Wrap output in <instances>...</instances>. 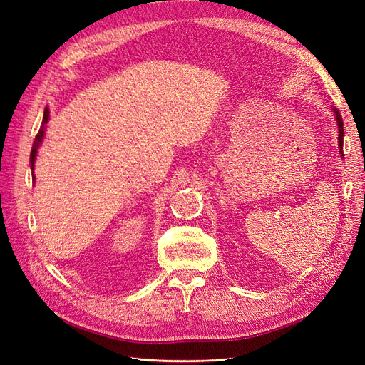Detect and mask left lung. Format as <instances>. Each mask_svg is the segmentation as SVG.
<instances>
[{"mask_svg": "<svg viewBox=\"0 0 365 365\" xmlns=\"http://www.w3.org/2000/svg\"><path fill=\"white\" fill-rule=\"evenodd\" d=\"M334 113L336 116V124H338V147H339V153L343 155V136H344V128H343V118H341V115L338 112V109L334 108Z\"/></svg>", "mask_w": 365, "mask_h": 365, "instance_id": "1", "label": "left lung"}]
</instances>
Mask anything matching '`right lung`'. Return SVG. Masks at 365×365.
<instances>
[{"mask_svg": "<svg viewBox=\"0 0 365 365\" xmlns=\"http://www.w3.org/2000/svg\"><path fill=\"white\" fill-rule=\"evenodd\" d=\"M48 118H50V110L48 108H45L43 110V120H42V128L39 130V133L36 135V138H34V143H33V148H31V155H30V162H31V170L34 168V159H36V155H38V148L42 143L43 139V135H45V124L48 123ZM34 179V175H33Z\"/></svg>", "mask_w": 365, "mask_h": 365, "instance_id": "right-lung-1", "label": "right lung"}]
</instances>
